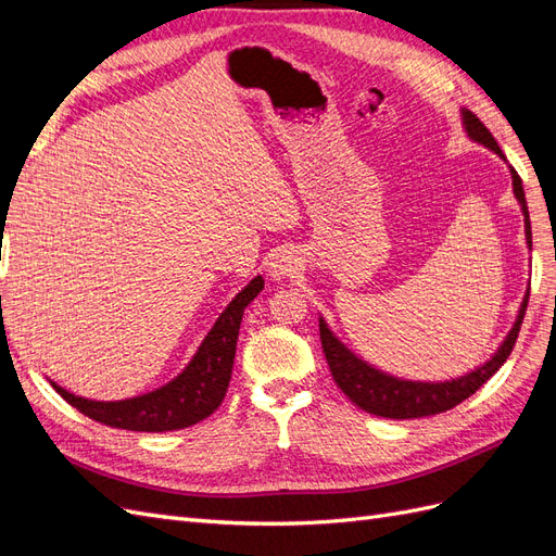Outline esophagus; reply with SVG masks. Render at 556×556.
Segmentation results:
<instances>
[{
  "label": "esophagus",
  "instance_id": "34e87169",
  "mask_svg": "<svg viewBox=\"0 0 556 556\" xmlns=\"http://www.w3.org/2000/svg\"><path fill=\"white\" fill-rule=\"evenodd\" d=\"M294 268H296V257H294V252L288 250V248L276 250L271 262H268V274H271L274 280L288 278L294 271Z\"/></svg>",
  "mask_w": 556,
  "mask_h": 556
}]
</instances>
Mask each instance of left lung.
Segmentation results:
<instances>
[{"instance_id":"8db88e82","label":"left lung","mask_w":556,"mask_h":556,"mask_svg":"<svg viewBox=\"0 0 556 556\" xmlns=\"http://www.w3.org/2000/svg\"><path fill=\"white\" fill-rule=\"evenodd\" d=\"M464 125L470 139L492 148L496 155L506 157L503 155V150L498 148L496 139L492 137V131L484 127V123L476 113L464 111ZM510 172H513L515 197L527 217V239L531 243V223H529L525 188H521V178L517 176V172L515 169ZM527 304H529V294L525 296V304L519 308L515 327L510 329L508 339L503 341L496 355L484 366H480L478 371L450 382H410V380H399L387 374H380L378 368L368 366L352 355V352L327 329L325 319H319V341H323V350H325L333 382L341 387V392L355 403V406H359L362 410L371 415L390 417V419L427 417V415H439L454 406H459L462 401H466L470 394H476L480 387L498 371L503 362L510 357V352L517 343L521 319H525V313H527Z\"/></svg>"}]
</instances>
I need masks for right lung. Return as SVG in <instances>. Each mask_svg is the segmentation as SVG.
<instances>
[{
	"label": "right lung",
	"instance_id": "obj_1",
	"mask_svg": "<svg viewBox=\"0 0 556 556\" xmlns=\"http://www.w3.org/2000/svg\"><path fill=\"white\" fill-rule=\"evenodd\" d=\"M262 288L264 280L257 276L245 290H241L225 313L217 317L188 368L160 390L125 401H88L70 394L53 382L55 392L94 422L115 429L176 431L201 422L217 410L227 394L243 311L262 292Z\"/></svg>",
	"mask_w": 556,
	"mask_h": 556
}]
</instances>
